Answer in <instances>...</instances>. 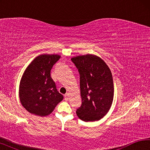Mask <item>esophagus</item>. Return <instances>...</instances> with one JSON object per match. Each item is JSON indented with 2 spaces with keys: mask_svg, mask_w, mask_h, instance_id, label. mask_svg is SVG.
Listing matches in <instances>:
<instances>
[{
  "mask_svg": "<svg viewBox=\"0 0 150 150\" xmlns=\"http://www.w3.org/2000/svg\"><path fill=\"white\" fill-rule=\"evenodd\" d=\"M64 97H65V99L66 100H69V93H66L65 95H64Z\"/></svg>",
  "mask_w": 150,
  "mask_h": 150,
  "instance_id": "obj_1",
  "label": "esophagus"
}]
</instances>
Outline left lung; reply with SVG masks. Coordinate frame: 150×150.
Here are the masks:
<instances>
[{"label": "left lung", "instance_id": "left-lung-1", "mask_svg": "<svg viewBox=\"0 0 150 150\" xmlns=\"http://www.w3.org/2000/svg\"><path fill=\"white\" fill-rule=\"evenodd\" d=\"M80 75L82 104L76 113L85 122L99 120L110 110L114 97L112 75L106 63L95 55L71 58Z\"/></svg>", "mask_w": 150, "mask_h": 150}]
</instances>
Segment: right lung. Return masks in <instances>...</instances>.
Masks as SVG:
<instances>
[{
	"instance_id": "right-lung-1",
	"label": "right lung",
	"mask_w": 150,
	"mask_h": 150,
	"mask_svg": "<svg viewBox=\"0 0 150 150\" xmlns=\"http://www.w3.org/2000/svg\"><path fill=\"white\" fill-rule=\"evenodd\" d=\"M57 54L40 55L23 73L19 86L20 100L30 113L45 116L54 111L63 96L58 92L51 77V69L59 59Z\"/></svg>"
}]
</instances>
